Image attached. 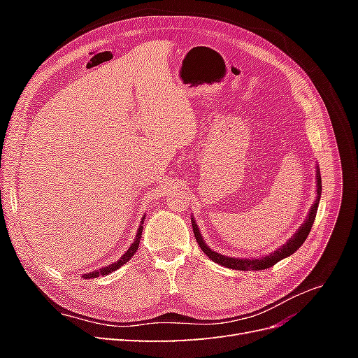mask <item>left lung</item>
<instances>
[{"mask_svg":"<svg viewBox=\"0 0 358 358\" xmlns=\"http://www.w3.org/2000/svg\"><path fill=\"white\" fill-rule=\"evenodd\" d=\"M320 199H321V175H320V167L317 166V199H315V203L310 206V210L306 216L305 222H303L299 227L297 231L291 236V239H288L287 243H284L282 246L278 248L276 251L270 252L268 255H264V257L234 258V257H227V255H222V254L212 251V249L208 245H206V242L203 241V236L199 230L196 220L191 218L194 236H196L197 243L203 249V252L208 255L212 259V262L218 263L224 267H229V268H233V270H263V268H268V267L275 266L278 262H280V259H284V258L289 257L291 254H294L297 249L303 245V242L306 241V237H308V234L312 229V224H313V221H315Z\"/></svg>","mask_w":358,"mask_h":358,"instance_id":"8db88e82","label":"left lung"}]
</instances>
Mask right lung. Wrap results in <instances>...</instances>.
<instances>
[{
	"instance_id": "add662e5",
	"label": "right lung",
	"mask_w": 358,
	"mask_h": 358,
	"mask_svg": "<svg viewBox=\"0 0 358 358\" xmlns=\"http://www.w3.org/2000/svg\"><path fill=\"white\" fill-rule=\"evenodd\" d=\"M143 221H145V215H143V218H142V222H140V225H138V230H137V234H136V239H134V242L131 243V246H129L128 249H127V252L117 259V262H115V263H112V264H109V266H106V267H101L100 270H95V272H91V273H86V275H83V279H94V278H99V276H106V275H109V273H112V272H115V270H117L119 267H122L129 258H131L134 254H136V251H137V248H138V243H140V239H142V231H143Z\"/></svg>"
}]
</instances>
